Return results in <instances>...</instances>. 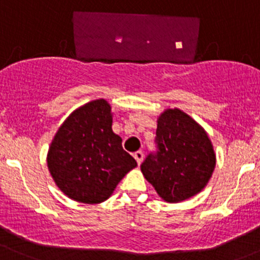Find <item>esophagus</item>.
<instances>
[{
  "label": "esophagus",
  "mask_w": 260,
  "mask_h": 260,
  "mask_svg": "<svg viewBox=\"0 0 260 260\" xmlns=\"http://www.w3.org/2000/svg\"><path fill=\"white\" fill-rule=\"evenodd\" d=\"M143 156H145V154H143L142 151H137V152H135V154H133V157H135L138 165H141V162H142Z\"/></svg>",
  "instance_id": "esophagus-1"
}]
</instances>
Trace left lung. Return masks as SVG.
<instances>
[{
	"instance_id": "left-lung-1",
	"label": "left lung",
	"mask_w": 260,
	"mask_h": 260,
	"mask_svg": "<svg viewBox=\"0 0 260 260\" xmlns=\"http://www.w3.org/2000/svg\"><path fill=\"white\" fill-rule=\"evenodd\" d=\"M156 151L141 165L143 176L167 203H180L200 192L215 169V152L208 133L180 109L159 115Z\"/></svg>"
}]
</instances>
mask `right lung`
<instances>
[{
  "instance_id": "right-lung-1",
  "label": "right lung",
  "mask_w": 260,
  "mask_h": 260,
  "mask_svg": "<svg viewBox=\"0 0 260 260\" xmlns=\"http://www.w3.org/2000/svg\"><path fill=\"white\" fill-rule=\"evenodd\" d=\"M137 166L112 131L111 106L104 99L89 102L67 118L55 135L48 167L57 187L70 199L99 204Z\"/></svg>"
}]
</instances>
